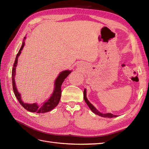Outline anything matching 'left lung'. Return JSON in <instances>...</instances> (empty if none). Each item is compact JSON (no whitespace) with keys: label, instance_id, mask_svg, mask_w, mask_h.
Listing matches in <instances>:
<instances>
[{"label":"left lung","instance_id":"obj_1","mask_svg":"<svg viewBox=\"0 0 149 149\" xmlns=\"http://www.w3.org/2000/svg\"><path fill=\"white\" fill-rule=\"evenodd\" d=\"M83 95H84V99L85 100V102H86V103L87 104V105L88 106V107H90V109L92 111L95 113L96 114V115H99L100 116H102V117H107V118H113V117H116V115H113V114L111 113H106V114H104V113H100L99 111H98L95 107L92 104H91L89 101H88V100L86 98V89L84 90V93H83Z\"/></svg>","mask_w":149,"mask_h":149}]
</instances>
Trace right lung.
<instances>
[{
	"label": "right lung",
	"mask_w": 149,
	"mask_h": 149,
	"mask_svg": "<svg viewBox=\"0 0 149 149\" xmlns=\"http://www.w3.org/2000/svg\"><path fill=\"white\" fill-rule=\"evenodd\" d=\"M26 39V37L24 38V40ZM25 45V42L24 40L23 43H22V47L19 50L18 53L17 54V56H16V59L13 65V68L12 70V83H13V91L15 93V97H17L18 102H20L21 105L23 106L25 109L29 111L30 112L36 113H43L46 112H49L50 111L52 110L54 107L57 106V105L59 104V102L61 99V85L65 81L66 77L70 74L72 71L69 70H65L61 72L59 74L58 77H57L55 81V86H54V90L53 93L52 94L51 97L49 99L45 101L42 106H38L36 103L34 104H27L24 103L22 100L21 99L20 94L18 93V91L16 87L15 82V76L16 74V66L17 65L18 63V58L20 56L21 53V50L23 49Z\"/></svg>",
	"instance_id": "right-lung-1"
}]
</instances>
